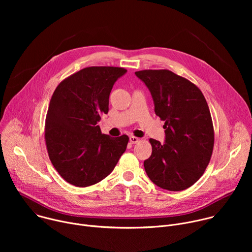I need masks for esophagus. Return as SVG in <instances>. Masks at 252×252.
<instances>
[{"instance_id": "34e87169", "label": "esophagus", "mask_w": 252, "mask_h": 252, "mask_svg": "<svg viewBox=\"0 0 252 252\" xmlns=\"http://www.w3.org/2000/svg\"><path fill=\"white\" fill-rule=\"evenodd\" d=\"M138 141H139V138H138V137L133 136V135H130V136H129V142L132 143V145H133V143L138 142Z\"/></svg>"}]
</instances>
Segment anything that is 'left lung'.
I'll return each instance as SVG.
<instances>
[{"mask_svg":"<svg viewBox=\"0 0 252 252\" xmlns=\"http://www.w3.org/2000/svg\"><path fill=\"white\" fill-rule=\"evenodd\" d=\"M135 75L149 88L165 128L164 143L150 138L153 153L143 162L146 172L163 189L185 190L203 174L213 151L206 99L194 84L168 69H143Z\"/></svg>","mask_w":252,"mask_h":252,"instance_id":"left-lung-1","label":"left lung"}]
</instances>
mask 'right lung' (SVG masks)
<instances>
[{"instance_id":"obj_1","label":"right lung","mask_w":252,"mask_h":252,"mask_svg":"<svg viewBox=\"0 0 252 252\" xmlns=\"http://www.w3.org/2000/svg\"><path fill=\"white\" fill-rule=\"evenodd\" d=\"M126 73L118 66H89L70 75L55 90L45 124L49 158L64 181L78 188L109 175L126 150L128 136L111 137L97 122L109 112L110 94Z\"/></svg>"}]
</instances>
